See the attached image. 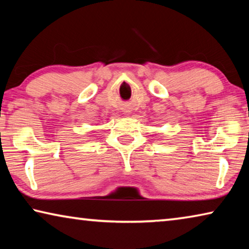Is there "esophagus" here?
I'll return each mask as SVG.
<instances>
[{
	"mask_svg": "<svg viewBox=\"0 0 249 249\" xmlns=\"http://www.w3.org/2000/svg\"><path fill=\"white\" fill-rule=\"evenodd\" d=\"M122 109H123L124 114H130V112H132V107H130L129 104H124V107Z\"/></svg>",
	"mask_w": 249,
	"mask_h": 249,
	"instance_id": "obj_1",
	"label": "esophagus"
}]
</instances>
